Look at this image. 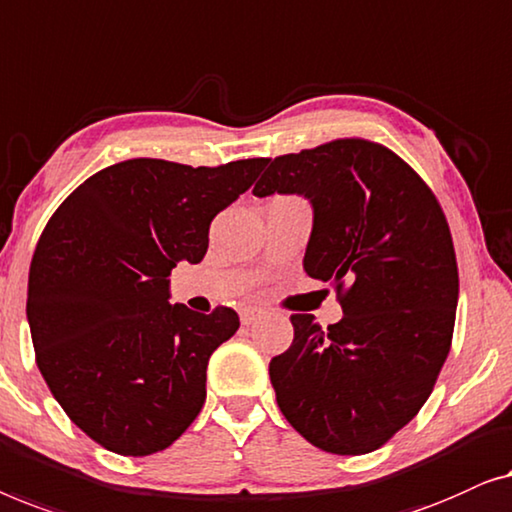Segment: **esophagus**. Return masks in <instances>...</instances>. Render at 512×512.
I'll return each mask as SVG.
<instances>
[{"instance_id":"obj_1","label":"esophagus","mask_w":512,"mask_h":512,"mask_svg":"<svg viewBox=\"0 0 512 512\" xmlns=\"http://www.w3.org/2000/svg\"><path fill=\"white\" fill-rule=\"evenodd\" d=\"M264 318V311L262 308H255V306H248V308H243L241 311V322L243 325H253V322H257V320H262Z\"/></svg>"}]
</instances>
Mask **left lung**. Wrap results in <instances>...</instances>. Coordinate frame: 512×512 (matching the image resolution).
<instances>
[{
  "label": "left lung",
  "mask_w": 512,
  "mask_h": 512,
  "mask_svg": "<svg viewBox=\"0 0 512 512\" xmlns=\"http://www.w3.org/2000/svg\"><path fill=\"white\" fill-rule=\"evenodd\" d=\"M273 192L311 199L304 269L343 308L327 329L290 315L294 341L269 364L278 408L315 448L366 455L420 413L448 359L459 297L448 220L408 162L359 136L276 157L253 194Z\"/></svg>",
  "instance_id": "left-lung-1"
}]
</instances>
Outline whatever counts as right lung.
I'll use <instances>...</instances> for the list:
<instances>
[{"instance_id":"right-lung-1","label":"right lung","mask_w":512,"mask_h":512,"mask_svg":"<svg viewBox=\"0 0 512 512\" xmlns=\"http://www.w3.org/2000/svg\"><path fill=\"white\" fill-rule=\"evenodd\" d=\"M266 162L194 169L136 157L97 171L50 215L27 280L34 357L69 420L102 448L153 455L199 415L208 359L241 322L227 306H171L167 278L204 259L213 218Z\"/></svg>"}]
</instances>
